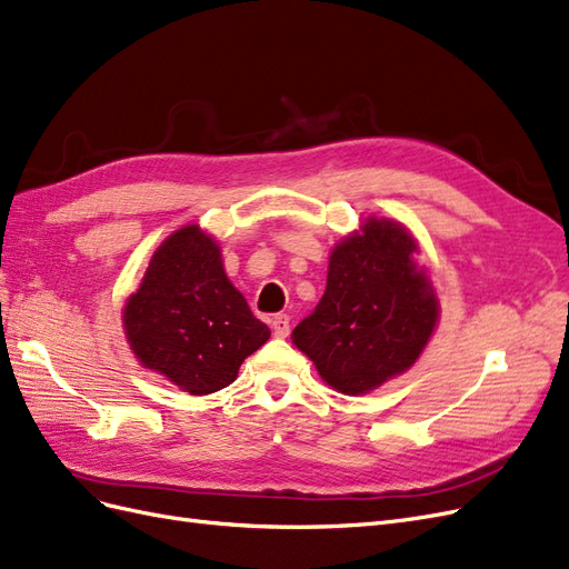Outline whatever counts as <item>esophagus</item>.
Returning a JSON list of instances; mask_svg holds the SVG:
<instances>
[{
  "mask_svg": "<svg viewBox=\"0 0 569 569\" xmlns=\"http://www.w3.org/2000/svg\"><path fill=\"white\" fill-rule=\"evenodd\" d=\"M270 327H272V335L274 337H280V339H284L287 335H289V327H291V322H289V316H274L272 320H270Z\"/></svg>",
  "mask_w": 569,
  "mask_h": 569,
  "instance_id": "34e87169",
  "label": "esophagus"
}]
</instances>
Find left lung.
<instances>
[{
	"label": "left lung",
	"instance_id": "obj_1",
	"mask_svg": "<svg viewBox=\"0 0 569 569\" xmlns=\"http://www.w3.org/2000/svg\"><path fill=\"white\" fill-rule=\"evenodd\" d=\"M416 251L403 226L377 218L335 247L325 295L291 339L337 391L377 389L427 347L439 301L432 280L412 261Z\"/></svg>",
	"mask_w": 569,
	"mask_h": 569
}]
</instances>
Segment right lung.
Here are the masks:
<instances>
[{"label": "right lung", "mask_w": 569, "mask_h": 569, "mask_svg": "<svg viewBox=\"0 0 569 569\" xmlns=\"http://www.w3.org/2000/svg\"><path fill=\"white\" fill-rule=\"evenodd\" d=\"M123 322L140 363L192 396L232 385L244 358L270 337L222 270L220 247L197 226L157 249Z\"/></svg>", "instance_id": "add662e5"}]
</instances>
